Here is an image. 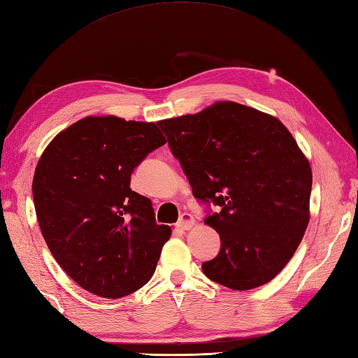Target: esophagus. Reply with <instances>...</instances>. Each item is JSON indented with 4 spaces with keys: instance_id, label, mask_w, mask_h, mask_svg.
Here are the masks:
<instances>
[{
    "instance_id": "esophagus-1",
    "label": "esophagus",
    "mask_w": 358,
    "mask_h": 358,
    "mask_svg": "<svg viewBox=\"0 0 358 358\" xmlns=\"http://www.w3.org/2000/svg\"><path fill=\"white\" fill-rule=\"evenodd\" d=\"M193 225H194V217L192 216V214H188V213L182 214L179 222H178V227L180 229H189Z\"/></svg>"
}]
</instances>
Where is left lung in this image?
Returning <instances> with one entry per match:
<instances>
[{
    "mask_svg": "<svg viewBox=\"0 0 358 358\" xmlns=\"http://www.w3.org/2000/svg\"><path fill=\"white\" fill-rule=\"evenodd\" d=\"M203 203L220 251L203 274L227 288L262 287L279 274L303 239L313 173L279 119L220 101L196 115L157 122Z\"/></svg>",
    "mask_w": 358,
    "mask_h": 358,
    "instance_id": "1",
    "label": "left lung"
}]
</instances>
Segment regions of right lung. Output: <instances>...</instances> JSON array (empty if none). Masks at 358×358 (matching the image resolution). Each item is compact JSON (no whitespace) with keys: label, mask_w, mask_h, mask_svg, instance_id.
I'll use <instances>...</instances> for the list:
<instances>
[{"label":"right lung","mask_w":358,"mask_h":358,"mask_svg":"<svg viewBox=\"0 0 358 358\" xmlns=\"http://www.w3.org/2000/svg\"><path fill=\"white\" fill-rule=\"evenodd\" d=\"M165 142L155 122L89 116L39 157L31 192L43 237L71 280L94 296H129L152 279L171 228L156 224L130 178Z\"/></svg>","instance_id":"right-lung-1"}]
</instances>
